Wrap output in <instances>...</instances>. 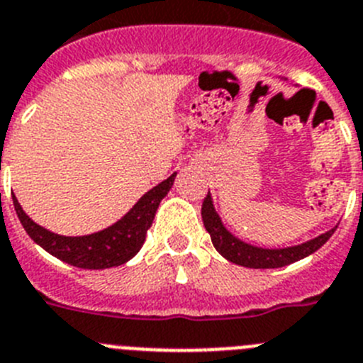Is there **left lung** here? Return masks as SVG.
<instances>
[{
  "label": "left lung",
  "instance_id": "obj_1",
  "mask_svg": "<svg viewBox=\"0 0 363 363\" xmlns=\"http://www.w3.org/2000/svg\"><path fill=\"white\" fill-rule=\"evenodd\" d=\"M202 222H204L206 231L210 233L211 242H213L215 250L228 259L230 262L238 264L244 267H253V269H271V267H284L287 264H293L296 260L308 257V255L315 253L318 247L324 246L328 242L331 235L335 233L336 228L325 231L324 235L313 238L309 242L300 244L295 247H284V250H262V247H255L250 244L242 242L235 238L226 228L222 226L220 218L215 213L213 204H211L210 191L202 201Z\"/></svg>",
  "mask_w": 363,
  "mask_h": 363
}]
</instances>
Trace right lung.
<instances>
[{"instance_id":"1","label":"right lung","mask_w":363,"mask_h":363,"mask_svg":"<svg viewBox=\"0 0 363 363\" xmlns=\"http://www.w3.org/2000/svg\"><path fill=\"white\" fill-rule=\"evenodd\" d=\"M174 179L175 174L150 189L148 194L139 199V202L132 210L113 226L106 228L99 233L86 235V237H63V235L52 233V231L38 226L21 210L14 195H12V201H14L16 213H18L28 237L45 251L70 266L83 267V269H104V267L121 266V264L128 262L133 255L141 250V246L145 244L146 231L152 226L162 197L174 186Z\"/></svg>"}]
</instances>
